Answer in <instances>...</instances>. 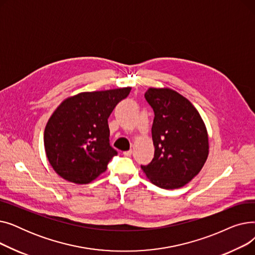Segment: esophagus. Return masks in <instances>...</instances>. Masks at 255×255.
Segmentation results:
<instances>
[{
  "instance_id": "34e87169",
  "label": "esophagus",
  "mask_w": 255,
  "mask_h": 255,
  "mask_svg": "<svg viewBox=\"0 0 255 255\" xmlns=\"http://www.w3.org/2000/svg\"><path fill=\"white\" fill-rule=\"evenodd\" d=\"M123 155H124V156H127V157L131 156V155H132V150H128V151L123 152Z\"/></svg>"
}]
</instances>
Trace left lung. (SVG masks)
Returning <instances> with one entry per match:
<instances>
[{"label": "left lung", "mask_w": 255, "mask_h": 255, "mask_svg": "<svg viewBox=\"0 0 255 255\" xmlns=\"http://www.w3.org/2000/svg\"><path fill=\"white\" fill-rule=\"evenodd\" d=\"M144 98L154 111V158L141 169L163 189H176L191 181L209 154L204 121L191 102L170 89L150 88Z\"/></svg>", "instance_id": "left-lung-1"}]
</instances>
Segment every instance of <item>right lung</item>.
<instances>
[{"instance_id":"right-lung-1","label":"right lung","mask_w":255,"mask_h":255,"mask_svg":"<svg viewBox=\"0 0 255 255\" xmlns=\"http://www.w3.org/2000/svg\"><path fill=\"white\" fill-rule=\"evenodd\" d=\"M131 88L80 93L64 100L48 120L44 148L63 179L88 184L106 170L118 152L110 143L107 119Z\"/></svg>"}]
</instances>
